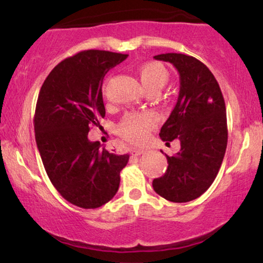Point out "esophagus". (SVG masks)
Masks as SVG:
<instances>
[{
	"mask_svg": "<svg viewBox=\"0 0 263 263\" xmlns=\"http://www.w3.org/2000/svg\"><path fill=\"white\" fill-rule=\"evenodd\" d=\"M131 153H132V155L139 156V155H142V154H144V150H143V149H132Z\"/></svg>",
	"mask_w": 263,
	"mask_h": 263,
	"instance_id": "1",
	"label": "esophagus"
}]
</instances>
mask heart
<instances>
[{"label": "heart", "mask_w": 263, "mask_h": 263, "mask_svg": "<svg viewBox=\"0 0 263 263\" xmlns=\"http://www.w3.org/2000/svg\"><path fill=\"white\" fill-rule=\"evenodd\" d=\"M143 90L159 91L170 79V73L159 62H145L137 69ZM156 124L155 115L152 113H129L119 125V135L132 144H142L148 137L150 129Z\"/></svg>", "instance_id": "b5f03b06"}]
</instances>
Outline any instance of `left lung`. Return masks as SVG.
I'll use <instances>...</instances> for the list:
<instances>
[{
	"instance_id": "1",
	"label": "left lung",
	"mask_w": 263,
	"mask_h": 263,
	"mask_svg": "<svg viewBox=\"0 0 263 263\" xmlns=\"http://www.w3.org/2000/svg\"><path fill=\"white\" fill-rule=\"evenodd\" d=\"M154 59L170 62L179 73V96L160 137L163 142L178 138L180 150L166 155V173L153 180V187L167 201L190 202L208 190L225 156V101L215 77L197 59L177 52Z\"/></svg>"
}]
</instances>
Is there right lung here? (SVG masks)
<instances>
[{
    "label": "right lung",
    "instance_id": "1",
    "mask_svg": "<svg viewBox=\"0 0 263 263\" xmlns=\"http://www.w3.org/2000/svg\"><path fill=\"white\" fill-rule=\"evenodd\" d=\"M126 54L84 50L56 65L44 80L34 113V137L45 172L66 201L95 209L117 194L128 155L87 138L106 115L103 78Z\"/></svg>",
    "mask_w": 263,
    "mask_h": 263
}]
</instances>
